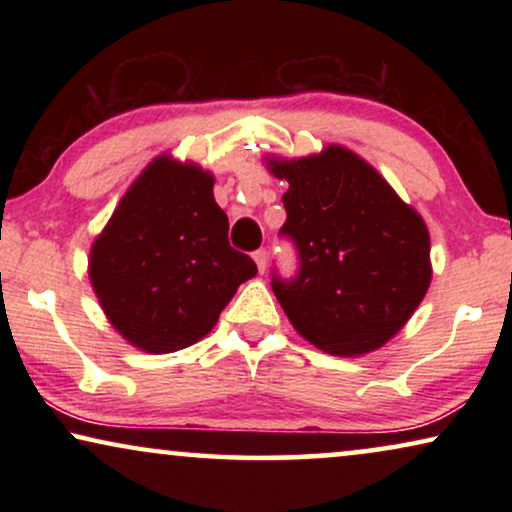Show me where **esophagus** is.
I'll list each match as a JSON object with an SVG mask.
<instances>
[{
    "label": "esophagus",
    "instance_id": "obj_1",
    "mask_svg": "<svg viewBox=\"0 0 512 512\" xmlns=\"http://www.w3.org/2000/svg\"><path fill=\"white\" fill-rule=\"evenodd\" d=\"M254 263H256L258 272H263V270H265V265H268V254H265V249H258V251H254Z\"/></svg>",
    "mask_w": 512,
    "mask_h": 512
}]
</instances>
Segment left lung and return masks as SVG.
I'll list each match as a JSON object with an SVG mask.
<instances>
[{"instance_id":"obj_1","label":"left lung","mask_w":512,"mask_h":512,"mask_svg":"<svg viewBox=\"0 0 512 512\" xmlns=\"http://www.w3.org/2000/svg\"><path fill=\"white\" fill-rule=\"evenodd\" d=\"M289 181L282 233L300 272L272 291L298 335L331 356H363L394 338L431 284V237L419 212L359 153L328 144L303 158L265 156Z\"/></svg>"}]
</instances>
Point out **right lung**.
Masks as SVG:
<instances>
[{
	"label": "right lung",
	"instance_id": "1",
	"mask_svg": "<svg viewBox=\"0 0 512 512\" xmlns=\"http://www.w3.org/2000/svg\"><path fill=\"white\" fill-rule=\"evenodd\" d=\"M256 263L228 244L214 174L160 153L95 237L88 277L104 317L146 354L205 338Z\"/></svg>",
	"mask_w": 512,
	"mask_h": 512
}]
</instances>
